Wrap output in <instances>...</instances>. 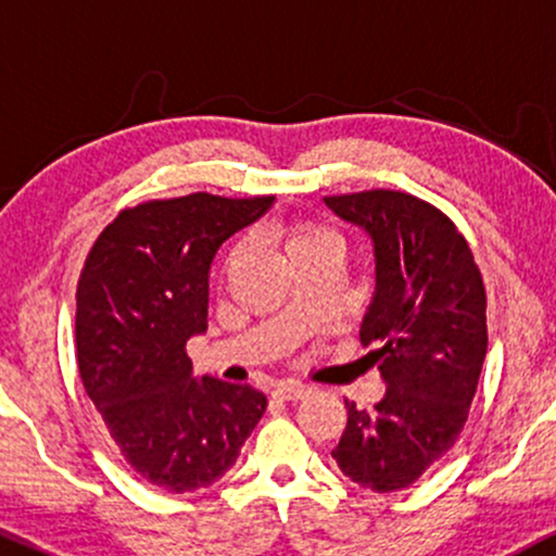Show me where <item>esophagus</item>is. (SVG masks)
<instances>
[{
    "instance_id": "1",
    "label": "esophagus",
    "mask_w": 556,
    "mask_h": 556,
    "mask_svg": "<svg viewBox=\"0 0 556 556\" xmlns=\"http://www.w3.org/2000/svg\"><path fill=\"white\" fill-rule=\"evenodd\" d=\"M271 394H274V397H277V400L298 402V400L308 397L311 387H303V384H277V387H274Z\"/></svg>"
}]
</instances>
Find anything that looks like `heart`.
Masks as SVG:
<instances>
[{
    "label": "heart",
    "instance_id": "b5f03b06",
    "mask_svg": "<svg viewBox=\"0 0 556 556\" xmlns=\"http://www.w3.org/2000/svg\"><path fill=\"white\" fill-rule=\"evenodd\" d=\"M266 235L282 245L287 261L303 256V253L318 251V248H340V238H337L334 229L316 225V222H274V225L266 227ZM240 253L242 251L238 245L229 248V253L225 256V271H232L240 264Z\"/></svg>",
    "mask_w": 556,
    "mask_h": 556
}]
</instances>
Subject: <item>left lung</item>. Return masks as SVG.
<instances>
[{
	"instance_id": "left-lung-1",
	"label": "left lung",
	"mask_w": 556,
	"mask_h": 556,
	"mask_svg": "<svg viewBox=\"0 0 556 556\" xmlns=\"http://www.w3.org/2000/svg\"><path fill=\"white\" fill-rule=\"evenodd\" d=\"M324 203L374 242L361 342L387 384L371 410L344 400L331 457L350 481L387 494L416 483L460 437L486 358V290L468 242L431 203L400 190Z\"/></svg>"
}]
</instances>
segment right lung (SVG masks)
Instances as JSON below:
<instances>
[{
  "label": "right lung",
  "mask_w": 556,
  "mask_h": 556,
  "mask_svg": "<svg viewBox=\"0 0 556 556\" xmlns=\"http://www.w3.org/2000/svg\"><path fill=\"white\" fill-rule=\"evenodd\" d=\"M271 203L212 193L140 203L88 253L75 295L80 379L119 455L151 486H212L264 416L258 389L195 379L185 344L208 327L219 245Z\"/></svg>",
  "instance_id": "1"
}]
</instances>
